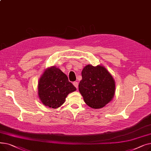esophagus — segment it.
Here are the masks:
<instances>
[{
	"mask_svg": "<svg viewBox=\"0 0 151 151\" xmlns=\"http://www.w3.org/2000/svg\"><path fill=\"white\" fill-rule=\"evenodd\" d=\"M73 85H74V86L75 87V88H76L78 89V83L77 82H73Z\"/></svg>",
	"mask_w": 151,
	"mask_h": 151,
	"instance_id": "34e87169",
	"label": "esophagus"
}]
</instances>
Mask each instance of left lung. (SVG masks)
I'll return each instance as SVG.
<instances>
[{
  "mask_svg": "<svg viewBox=\"0 0 151 151\" xmlns=\"http://www.w3.org/2000/svg\"><path fill=\"white\" fill-rule=\"evenodd\" d=\"M79 91L89 107L101 108L111 101L115 94V81L104 66L91 64L84 67Z\"/></svg>",
  "mask_w": 151,
  "mask_h": 151,
  "instance_id": "8db88e82",
  "label": "left lung"
}]
</instances>
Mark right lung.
<instances>
[{
    "instance_id": "right-lung-1",
    "label": "right lung",
    "mask_w": 151,
    "mask_h": 151,
    "mask_svg": "<svg viewBox=\"0 0 151 151\" xmlns=\"http://www.w3.org/2000/svg\"><path fill=\"white\" fill-rule=\"evenodd\" d=\"M76 90L67 76L55 66L46 68L38 83L40 100L45 106L53 109L62 106L68 95Z\"/></svg>"
}]
</instances>
